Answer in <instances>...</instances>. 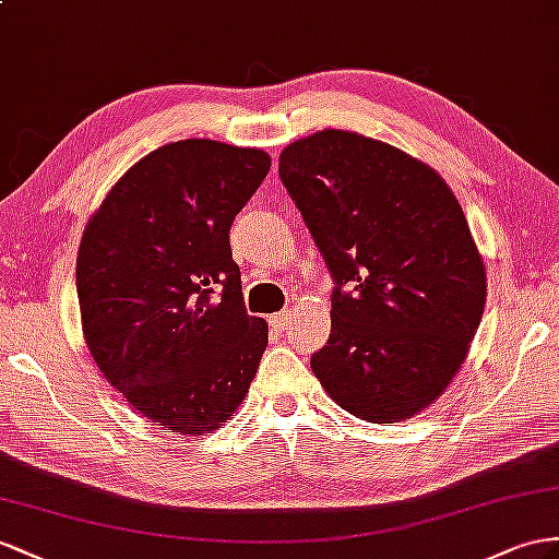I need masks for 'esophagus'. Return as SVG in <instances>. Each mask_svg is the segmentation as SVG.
<instances>
[{
	"instance_id": "esophagus-1",
	"label": "esophagus",
	"mask_w": 559,
	"mask_h": 559,
	"mask_svg": "<svg viewBox=\"0 0 559 559\" xmlns=\"http://www.w3.org/2000/svg\"><path fill=\"white\" fill-rule=\"evenodd\" d=\"M269 323L276 328V331H285V328L290 325V311H281V313H274V317L269 319Z\"/></svg>"
}]
</instances>
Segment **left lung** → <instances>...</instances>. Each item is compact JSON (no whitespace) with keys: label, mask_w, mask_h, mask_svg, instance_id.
<instances>
[{"label":"left lung","mask_w":559,"mask_h":559,"mask_svg":"<svg viewBox=\"0 0 559 559\" xmlns=\"http://www.w3.org/2000/svg\"><path fill=\"white\" fill-rule=\"evenodd\" d=\"M278 177L335 281L313 376L361 420L416 416L465 364L486 305L461 203L432 167L345 130L293 141Z\"/></svg>","instance_id":"obj_1"}]
</instances>
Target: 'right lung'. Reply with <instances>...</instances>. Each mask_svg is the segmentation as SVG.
I'll return each instance as SVG.
<instances>
[{"mask_svg":"<svg viewBox=\"0 0 559 559\" xmlns=\"http://www.w3.org/2000/svg\"><path fill=\"white\" fill-rule=\"evenodd\" d=\"M269 167L260 148L167 143L124 171L84 228L87 347L143 418L175 432L207 435L231 418L266 349L269 325L248 317L228 231Z\"/></svg>","mask_w":559,"mask_h":559,"instance_id":"add662e5","label":"right lung"}]
</instances>
